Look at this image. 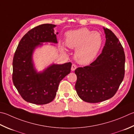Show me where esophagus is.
Listing matches in <instances>:
<instances>
[{"label": "esophagus", "instance_id": "obj_1", "mask_svg": "<svg viewBox=\"0 0 134 134\" xmlns=\"http://www.w3.org/2000/svg\"><path fill=\"white\" fill-rule=\"evenodd\" d=\"M76 69H77V65L75 64H72V66H71V71H74Z\"/></svg>", "mask_w": 134, "mask_h": 134}]
</instances>
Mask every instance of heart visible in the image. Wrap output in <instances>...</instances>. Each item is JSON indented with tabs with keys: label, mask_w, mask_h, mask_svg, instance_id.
<instances>
[{
	"label": "heart",
	"mask_w": 134,
	"mask_h": 134,
	"mask_svg": "<svg viewBox=\"0 0 134 134\" xmlns=\"http://www.w3.org/2000/svg\"><path fill=\"white\" fill-rule=\"evenodd\" d=\"M103 42L101 34L97 31L82 28L67 34L65 44L68 48L76 49L75 60L80 64L90 63L95 58ZM62 48L64 49V46Z\"/></svg>",
	"instance_id": "b5f03b06"
}]
</instances>
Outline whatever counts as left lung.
Listing matches in <instances>:
<instances>
[{
  "instance_id": "obj_1",
  "label": "left lung",
  "mask_w": 134,
  "mask_h": 134,
  "mask_svg": "<svg viewBox=\"0 0 134 134\" xmlns=\"http://www.w3.org/2000/svg\"><path fill=\"white\" fill-rule=\"evenodd\" d=\"M106 42L102 53L90 65L75 70V88L82 100L98 103L112 98L124 79L125 53L119 39L104 28Z\"/></svg>"
}]
</instances>
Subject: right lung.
<instances>
[{
	"mask_svg": "<svg viewBox=\"0 0 134 134\" xmlns=\"http://www.w3.org/2000/svg\"><path fill=\"white\" fill-rule=\"evenodd\" d=\"M56 25L44 24L31 29L20 41L13 60V82L24 100L36 104L51 102L60 81L69 74L71 63L52 64L42 72L34 68L33 52L41 42L57 43Z\"/></svg>",
	"mask_w": 134,
	"mask_h": 134,
	"instance_id": "add662e5",
	"label": "right lung"
}]
</instances>
